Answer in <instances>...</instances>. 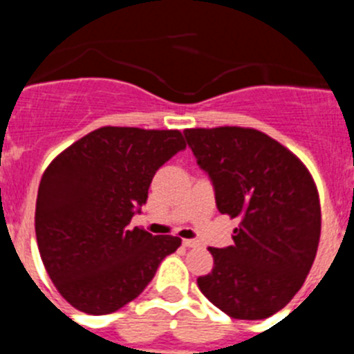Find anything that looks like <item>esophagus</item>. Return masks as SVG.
I'll use <instances>...</instances> for the list:
<instances>
[{
    "instance_id": "34e87169",
    "label": "esophagus",
    "mask_w": 354,
    "mask_h": 354,
    "mask_svg": "<svg viewBox=\"0 0 354 354\" xmlns=\"http://www.w3.org/2000/svg\"><path fill=\"white\" fill-rule=\"evenodd\" d=\"M183 247H187V248L199 247V241H196V240H183Z\"/></svg>"
}]
</instances>
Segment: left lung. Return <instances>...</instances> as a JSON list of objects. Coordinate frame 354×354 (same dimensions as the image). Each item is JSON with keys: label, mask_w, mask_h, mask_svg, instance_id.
Listing matches in <instances>:
<instances>
[{"label": "left lung", "mask_w": 354, "mask_h": 354, "mask_svg": "<svg viewBox=\"0 0 354 354\" xmlns=\"http://www.w3.org/2000/svg\"><path fill=\"white\" fill-rule=\"evenodd\" d=\"M185 138L215 187L218 212L238 218L225 248L209 247L201 292L234 319H264L300 291L316 259L321 205L304 162L245 127L187 129Z\"/></svg>", "instance_id": "obj_1"}]
</instances>
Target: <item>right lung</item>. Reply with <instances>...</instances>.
I'll return each mask as SVG.
<instances>
[{
	"instance_id": "1",
	"label": "right lung",
	"mask_w": 354,
	"mask_h": 354,
	"mask_svg": "<svg viewBox=\"0 0 354 354\" xmlns=\"http://www.w3.org/2000/svg\"><path fill=\"white\" fill-rule=\"evenodd\" d=\"M185 148L180 130L102 127L47 165L37 196L40 257L59 295L104 316L138 298L178 236L130 229L158 167Z\"/></svg>"
}]
</instances>
